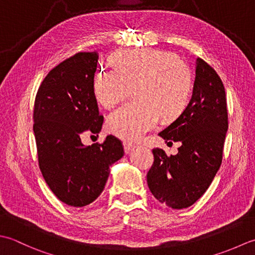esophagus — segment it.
I'll return each instance as SVG.
<instances>
[{
	"instance_id": "34e87169",
	"label": "esophagus",
	"mask_w": 255,
	"mask_h": 255,
	"mask_svg": "<svg viewBox=\"0 0 255 255\" xmlns=\"http://www.w3.org/2000/svg\"><path fill=\"white\" fill-rule=\"evenodd\" d=\"M123 146H124V150H126L127 154H128L132 149L135 148V145L132 144V143H129V142H124L123 143Z\"/></svg>"
}]
</instances>
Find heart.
Wrapping results in <instances>:
<instances>
[{"label": "heart", "mask_w": 255, "mask_h": 255, "mask_svg": "<svg viewBox=\"0 0 255 255\" xmlns=\"http://www.w3.org/2000/svg\"><path fill=\"white\" fill-rule=\"evenodd\" d=\"M114 70L97 75L93 91L107 109L122 102L133 89L135 102L114 111L108 119L110 132L127 141H138L157 126L159 116L174 119L190 99L191 72L169 51L131 49L113 56Z\"/></svg>", "instance_id": "1"}]
</instances>
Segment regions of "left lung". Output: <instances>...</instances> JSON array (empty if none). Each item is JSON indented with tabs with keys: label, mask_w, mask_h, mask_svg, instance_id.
I'll list each match as a JSON object with an SVG mask.
<instances>
[{
	"label": "left lung",
	"mask_w": 255,
	"mask_h": 255,
	"mask_svg": "<svg viewBox=\"0 0 255 255\" xmlns=\"http://www.w3.org/2000/svg\"><path fill=\"white\" fill-rule=\"evenodd\" d=\"M228 131L226 91L215 69L196 59L193 96L176 120L158 133L165 141L180 142L178 153L167 156L154 148L147 173L150 193L173 209L191 206L206 193L222 162Z\"/></svg>",
	"instance_id": "8db88e82"
}]
</instances>
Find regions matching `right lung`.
Returning a JSON list of instances; mask_svg holds the SVG:
<instances>
[{
    "instance_id": "right-lung-1",
    "label": "right lung",
    "mask_w": 255,
    "mask_h": 255,
    "mask_svg": "<svg viewBox=\"0 0 255 255\" xmlns=\"http://www.w3.org/2000/svg\"><path fill=\"white\" fill-rule=\"evenodd\" d=\"M99 54L78 53L60 62L41 82L34 105L38 164L57 198L85 207L105 189L110 167L124 155L120 139L85 146L81 134H99L103 117L93 91Z\"/></svg>"
}]
</instances>
